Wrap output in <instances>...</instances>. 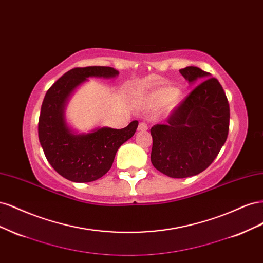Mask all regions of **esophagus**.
Listing matches in <instances>:
<instances>
[{
    "label": "esophagus",
    "instance_id": "esophagus-1",
    "mask_svg": "<svg viewBox=\"0 0 263 263\" xmlns=\"http://www.w3.org/2000/svg\"><path fill=\"white\" fill-rule=\"evenodd\" d=\"M147 129H148V125H147L146 123H144V122L139 123V125H138V130L145 132V130H147Z\"/></svg>",
    "mask_w": 263,
    "mask_h": 263
}]
</instances>
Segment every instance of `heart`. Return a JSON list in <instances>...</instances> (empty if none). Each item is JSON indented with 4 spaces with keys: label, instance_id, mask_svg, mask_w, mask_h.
<instances>
[{
    "label": "heart",
    "instance_id": "heart-1",
    "mask_svg": "<svg viewBox=\"0 0 263 263\" xmlns=\"http://www.w3.org/2000/svg\"><path fill=\"white\" fill-rule=\"evenodd\" d=\"M180 91L170 85L158 86L142 97V104L148 108H158L166 104L169 108L176 107L181 102Z\"/></svg>",
    "mask_w": 263,
    "mask_h": 263
}]
</instances>
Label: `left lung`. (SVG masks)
<instances>
[{"label":"left lung","mask_w":263,"mask_h":263,"mask_svg":"<svg viewBox=\"0 0 263 263\" xmlns=\"http://www.w3.org/2000/svg\"><path fill=\"white\" fill-rule=\"evenodd\" d=\"M180 73L189 82L203 81L172 110L165 124L150 129L151 162L165 176L177 179L209 168L227 139L230 117L229 103L217 79L197 67L181 69Z\"/></svg>","instance_id":"8db88e82"}]
</instances>
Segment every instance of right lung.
<instances>
[{"label":"right lung","instance_id":"add662e5","mask_svg":"<svg viewBox=\"0 0 263 263\" xmlns=\"http://www.w3.org/2000/svg\"><path fill=\"white\" fill-rule=\"evenodd\" d=\"M110 67L73 68L47 91L38 121V137L47 160L60 176L72 182H92L110 169L118 148L134 136L138 122L122 129L103 128L86 135L71 133L63 118V106L70 93L89 77L112 78Z\"/></svg>","mask_w":263,"mask_h":263}]
</instances>
